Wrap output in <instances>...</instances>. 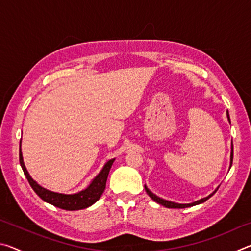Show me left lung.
<instances>
[{"mask_svg":"<svg viewBox=\"0 0 251 251\" xmlns=\"http://www.w3.org/2000/svg\"><path fill=\"white\" fill-rule=\"evenodd\" d=\"M227 118H228V122L230 123V117H229V113H228V110H227ZM232 157H233V151H232V142H231V152H230V165H229V169H230V167H231V165H232ZM219 188V186L217 187V188L215 189V192H212L210 195H208L207 197H205V198H201V199H199V201H194V202H190V203H178V202H174V201H166V199H164V198H160V197H158L157 196V195H155L154 193H151L150 189H148V187L145 185V190H146V193L148 194V196H150L152 201H156L157 203H159V205H161V206H164V207H166V208H187V207H192V206H196V205H199V203H202V202H205L207 199H209L212 195H214L216 192H217V189Z\"/></svg>","mask_w":251,"mask_h":251,"instance_id":"8db88e82","label":"left lung"}]
</instances>
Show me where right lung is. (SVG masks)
<instances>
[{"instance_id": "right-lung-1", "label": "right lung", "mask_w": 251, "mask_h": 251, "mask_svg": "<svg viewBox=\"0 0 251 251\" xmlns=\"http://www.w3.org/2000/svg\"><path fill=\"white\" fill-rule=\"evenodd\" d=\"M21 143L22 142H20L21 167H22L24 175L27 178L29 185H31L34 192L39 195V196L43 199L45 202H49L55 207L61 208V209L80 210L92 206L93 203H95L100 198L101 194H103L105 190L106 181H107L110 167H112L115 158L106 161L103 168H101V171L97 174L94 178H93L92 181L90 182V185H88L86 188H84L80 190V192L75 193V194H62V193H56V192H52V190L50 189H46L45 187L41 186L39 182L33 179L24 165L22 150H21Z\"/></svg>"}]
</instances>
